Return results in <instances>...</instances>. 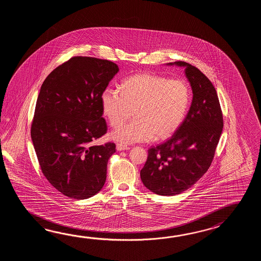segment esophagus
I'll return each instance as SVG.
<instances>
[{
    "instance_id": "esophagus-1",
    "label": "esophagus",
    "mask_w": 261,
    "mask_h": 261,
    "mask_svg": "<svg viewBox=\"0 0 261 261\" xmlns=\"http://www.w3.org/2000/svg\"><path fill=\"white\" fill-rule=\"evenodd\" d=\"M129 149V147L122 144H117V151H125V150Z\"/></svg>"
}]
</instances>
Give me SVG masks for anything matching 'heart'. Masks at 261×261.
I'll list each match as a JSON object with an SVG mask.
<instances>
[{
	"instance_id": "b5f03b06",
	"label": "heart",
	"mask_w": 261,
	"mask_h": 261,
	"mask_svg": "<svg viewBox=\"0 0 261 261\" xmlns=\"http://www.w3.org/2000/svg\"><path fill=\"white\" fill-rule=\"evenodd\" d=\"M101 109L111 126L122 125L135 111L136 118L111 133L121 144L171 137L182 125L190 105V89L184 80L142 72L123 80L120 89L106 88Z\"/></svg>"
}]
</instances>
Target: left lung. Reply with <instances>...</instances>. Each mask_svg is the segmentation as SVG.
Instances as JSON below:
<instances>
[{
	"mask_svg": "<svg viewBox=\"0 0 261 261\" xmlns=\"http://www.w3.org/2000/svg\"><path fill=\"white\" fill-rule=\"evenodd\" d=\"M166 65L185 68L192 101L172 137L148 150L140 175L144 187L153 193L174 196L191 188L209 169L221 136L223 116L216 89L205 74L185 61Z\"/></svg>",
	"mask_w": 261,
	"mask_h": 261,
	"instance_id": "left-lung-1",
	"label": "left lung"
}]
</instances>
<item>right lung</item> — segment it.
<instances>
[{
    "label": "right lung",
    "mask_w": 261,
    "mask_h": 261,
    "mask_svg": "<svg viewBox=\"0 0 261 261\" xmlns=\"http://www.w3.org/2000/svg\"><path fill=\"white\" fill-rule=\"evenodd\" d=\"M119 71L116 63L73 57L44 79L31 136L45 178L71 199L86 200L106 183L116 144L91 145L107 130L100 94Z\"/></svg>",
    "instance_id": "add662e5"
}]
</instances>
